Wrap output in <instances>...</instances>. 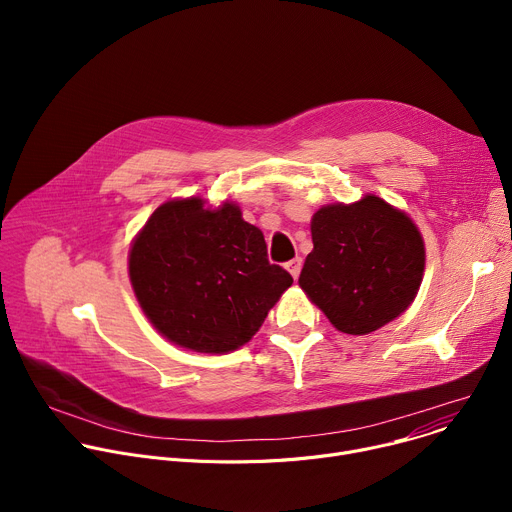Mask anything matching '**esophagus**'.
<instances>
[{
  "label": "esophagus",
  "instance_id": "34e87169",
  "mask_svg": "<svg viewBox=\"0 0 512 512\" xmlns=\"http://www.w3.org/2000/svg\"><path fill=\"white\" fill-rule=\"evenodd\" d=\"M285 269L291 273V277L298 279L300 277V271H302V257H296L285 263Z\"/></svg>",
  "mask_w": 512,
  "mask_h": 512
}]
</instances>
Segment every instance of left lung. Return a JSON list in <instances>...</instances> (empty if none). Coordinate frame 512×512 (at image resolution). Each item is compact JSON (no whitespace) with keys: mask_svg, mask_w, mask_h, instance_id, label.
Here are the masks:
<instances>
[{"mask_svg":"<svg viewBox=\"0 0 512 512\" xmlns=\"http://www.w3.org/2000/svg\"><path fill=\"white\" fill-rule=\"evenodd\" d=\"M314 251L300 287L344 334L362 336L401 316L415 300L425 247L411 218L375 194L328 204L312 216Z\"/></svg>","mask_w":512,"mask_h":512,"instance_id":"left-lung-1","label":"left lung"}]
</instances>
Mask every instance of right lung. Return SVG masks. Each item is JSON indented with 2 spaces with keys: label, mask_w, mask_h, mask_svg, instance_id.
I'll return each mask as SVG.
<instances>
[{
  "label": "right lung",
  "mask_w": 512,
  "mask_h": 512,
  "mask_svg": "<svg viewBox=\"0 0 512 512\" xmlns=\"http://www.w3.org/2000/svg\"><path fill=\"white\" fill-rule=\"evenodd\" d=\"M129 279L162 336L208 354L247 344L294 283L237 204L206 208L196 196L154 210L133 239Z\"/></svg>",
  "instance_id": "add662e5"
}]
</instances>
